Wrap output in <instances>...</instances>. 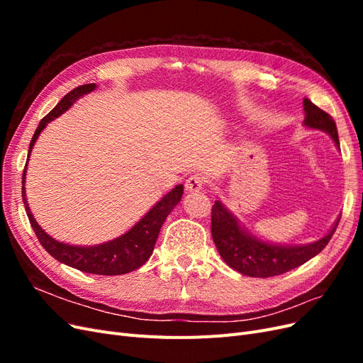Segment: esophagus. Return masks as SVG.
Instances as JSON below:
<instances>
[{
	"instance_id": "esophagus-1",
	"label": "esophagus",
	"mask_w": 363,
	"mask_h": 363,
	"mask_svg": "<svg viewBox=\"0 0 363 363\" xmlns=\"http://www.w3.org/2000/svg\"><path fill=\"white\" fill-rule=\"evenodd\" d=\"M204 183H206V180L201 174H194L188 180H186L184 188L188 192H199L200 189H203Z\"/></svg>"
}]
</instances>
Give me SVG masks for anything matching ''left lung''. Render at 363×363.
Instances as JSON below:
<instances>
[{
  "label": "left lung",
  "mask_w": 363,
  "mask_h": 363,
  "mask_svg": "<svg viewBox=\"0 0 363 363\" xmlns=\"http://www.w3.org/2000/svg\"><path fill=\"white\" fill-rule=\"evenodd\" d=\"M304 125L323 130L330 135L339 147L337 128L333 118L304 98ZM339 219L324 238L306 245H279L269 244L252 236L242 228L236 216L228 212L221 201H215L212 207V238L224 262L230 268L248 277H274L303 265L315 257L332 239Z\"/></svg>",
  "instance_id": "left-lung-1"
}]
</instances>
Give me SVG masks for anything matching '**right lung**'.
I'll list each match as a JSON object with an SVG mask.
<instances>
[{"label": "right lung", "mask_w": 363, "mask_h": 363, "mask_svg": "<svg viewBox=\"0 0 363 363\" xmlns=\"http://www.w3.org/2000/svg\"><path fill=\"white\" fill-rule=\"evenodd\" d=\"M95 87H96L95 83L83 84V86L75 87V89H72L69 94H67L62 98L60 103L39 123V127L36 128L35 135H33L30 142L28 157H30L33 145H35L36 139L40 135V131L47 127V124L51 123L52 119L60 116L63 112H67L72 106V103L79 100L80 96L92 92ZM26 169H27V164L24 168L23 184L26 183ZM182 195H183V184H177L172 191H169L167 195H164L163 199L152 207L138 224L131 227L123 236H119L113 240H108V242H104L100 245L79 247V245H68V244L59 242V240L52 239L50 235L43 232L40 225L35 221V218L31 215V211L27 203V196H26V188L23 186V201L26 206L27 216L30 219L33 230H35L40 245L45 248L54 259H57L59 262L65 263V265L80 269L83 272L98 274V276H119V274H127L144 265L152 255V250H155L162 224L164 223L167 216L172 212V208L180 203Z\"/></svg>", "instance_id": "obj_1"}]
</instances>
